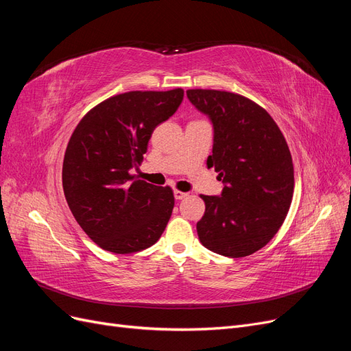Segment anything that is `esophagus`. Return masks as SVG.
I'll list each match as a JSON object with an SVG mask.
<instances>
[{"mask_svg": "<svg viewBox=\"0 0 351 351\" xmlns=\"http://www.w3.org/2000/svg\"><path fill=\"white\" fill-rule=\"evenodd\" d=\"M186 196H187V193L180 192V190H174V197H176L177 200H182V199H184Z\"/></svg>", "mask_w": 351, "mask_h": 351, "instance_id": "34e87169", "label": "esophagus"}]
</instances>
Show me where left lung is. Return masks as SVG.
I'll return each mask as SVG.
<instances>
[{"instance_id":"left-lung-1","label":"left lung","mask_w":351,"mask_h":351,"mask_svg":"<svg viewBox=\"0 0 351 351\" xmlns=\"http://www.w3.org/2000/svg\"><path fill=\"white\" fill-rule=\"evenodd\" d=\"M187 98L209 117L214 146L208 168L224 183L221 196L200 197V243L228 258L258 252L277 234L294 190L293 159L280 127L261 105L226 90L189 89Z\"/></svg>"}]
</instances>
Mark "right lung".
Returning <instances> with one entry per match:
<instances>
[{
  "label": "right lung",
  "instance_id": "right-lung-1",
  "mask_svg": "<svg viewBox=\"0 0 351 351\" xmlns=\"http://www.w3.org/2000/svg\"><path fill=\"white\" fill-rule=\"evenodd\" d=\"M184 90H132L98 104L74 129L62 162V189L77 224L104 250L151 247L173 214L171 187L137 180L152 132L180 107Z\"/></svg>",
  "mask_w": 351,
  "mask_h": 351
}]
</instances>
